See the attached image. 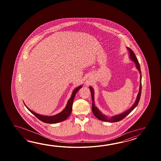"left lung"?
Returning <instances> with one entry per match:
<instances>
[{
	"instance_id": "8db88e82",
	"label": "left lung",
	"mask_w": 161,
	"mask_h": 161,
	"mask_svg": "<svg viewBox=\"0 0 161 161\" xmlns=\"http://www.w3.org/2000/svg\"><path fill=\"white\" fill-rule=\"evenodd\" d=\"M128 49L129 52H130V59H131L133 62L135 63L136 68L137 69L139 70V71L140 73V89H139V92L138 95L137 96V98L136 99V101H135V103L133 105V106H132L130 109L128 110L127 111H125V112L121 113V114H120L114 116L112 117H111V118H110V119H108V118L106 117V116L103 114L102 113L99 111V110L98 109V108L95 106L94 102V91H93V89H92V87H90L89 88L90 89L91 93H92V113L94 114V116H95L98 119H99V120L104 121H107V122H110V123L117 122V121H121V120L124 119L125 117L127 116V115H128V114L136 108V106L137 105L138 103L139 102L140 96H141V92H142V82H141V80H142V73H141V70H140V64H139V62H138V60H137V58H136V56H135V54L134 53L133 51H132L131 49L129 48H128Z\"/></svg>"
}]
</instances>
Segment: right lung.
<instances>
[{
	"label": "right lung",
	"mask_w": 161,
	"mask_h": 161,
	"mask_svg": "<svg viewBox=\"0 0 161 161\" xmlns=\"http://www.w3.org/2000/svg\"><path fill=\"white\" fill-rule=\"evenodd\" d=\"M80 88H82V86L78 87L77 88H76L74 90V92H72V96L68 101V103H67V106L65 107V109L63 110L62 112L58 113V114H56L55 116H42L40 114H37L34 112L31 111L26 106V107L31 112V113L33 114L34 116L37 118L38 119L41 120V121L45 123L49 124L59 123V122H61V121H63L64 120H66L69 117V116L70 115V114L72 112V103H73V101L74 99V97L75 96L76 92H78V90Z\"/></svg>",
	"instance_id": "1"
}]
</instances>
